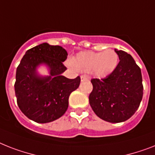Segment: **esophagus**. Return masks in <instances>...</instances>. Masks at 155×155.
<instances>
[{"label": "esophagus", "mask_w": 155, "mask_h": 155, "mask_svg": "<svg viewBox=\"0 0 155 155\" xmlns=\"http://www.w3.org/2000/svg\"><path fill=\"white\" fill-rule=\"evenodd\" d=\"M80 79H81V81H85V80H88V78L87 77L86 75H81V76H80Z\"/></svg>", "instance_id": "obj_1"}]
</instances>
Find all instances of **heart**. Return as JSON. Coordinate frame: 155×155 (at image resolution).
Wrapping results in <instances>:
<instances>
[{
	"label": "heart",
	"instance_id": "1",
	"mask_svg": "<svg viewBox=\"0 0 155 155\" xmlns=\"http://www.w3.org/2000/svg\"><path fill=\"white\" fill-rule=\"evenodd\" d=\"M119 64L118 54L111 49L104 52L81 51L69 61L71 68L84 72H91L97 77H106L114 71Z\"/></svg>",
	"mask_w": 155,
	"mask_h": 155
}]
</instances>
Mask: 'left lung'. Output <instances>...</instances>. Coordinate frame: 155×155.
Wrapping results in <instances>:
<instances>
[{"instance_id":"8db88e82","label":"left lung","mask_w":155,"mask_h":155,"mask_svg":"<svg viewBox=\"0 0 155 155\" xmlns=\"http://www.w3.org/2000/svg\"><path fill=\"white\" fill-rule=\"evenodd\" d=\"M119 62L104 79H92L89 104L98 117L109 123H121L135 113L143 99L141 69L130 54L114 49Z\"/></svg>"}]
</instances>
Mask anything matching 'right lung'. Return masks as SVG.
<instances>
[{"label": "right lung", "instance_id": "1", "mask_svg": "<svg viewBox=\"0 0 155 155\" xmlns=\"http://www.w3.org/2000/svg\"><path fill=\"white\" fill-rule=\"evenodd\" d=\"M67 56L61 46L43 43L28 49L17 67L14 85L17 105L32 121L50 123L66 112L69 95L80 84V76L68 79L62 75ZM42 63L49 67L48 77L37 74L36 68Z\"/></svg>", "mask_w": 155, "mask_h": 155}]
</instances>
